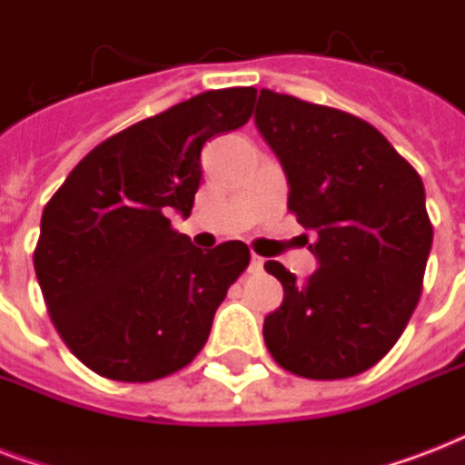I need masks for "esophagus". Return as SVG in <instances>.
Here are the masks:
<instances>
[{
	"label": "esophagus",
	"mask_w": 465,
	"mask_h": 465,
	"mask_svg": "<svg viewBox=\"0 0 465 465\" xmlns=\"http://www.w3.org/2000/svg\"><path fill=\"white\" fill-rule=\"evenodd\" d=\"M262 265H265V258H261L258 253H251V265H248V270L258 272V270H262Z\"/></svg>",
	"instance_id": "34e87169"
}]
</instances>
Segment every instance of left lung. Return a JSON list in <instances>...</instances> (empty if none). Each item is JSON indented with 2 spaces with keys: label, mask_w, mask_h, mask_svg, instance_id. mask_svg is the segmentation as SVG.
<instances>
[{
  "label": "left lung",
  "mask_w": 465,
  "mask_h": 465,
  "mask_svg": "<svg viewBox=\"0 0 465 465\" xmlns=\"http://www.w3.org/2000/svg\"><path fill=\"white\" fill-rule=\"evenodd\" d=\"M253 120L318 262L306 282L265 262L284 290L262 323L265 345L306 379L361 374L396 345L422 292L432 248L422 178L350 113L261 89Z\"/></svg>",
  "instance_id": "8db88e82"
}]
</instances>
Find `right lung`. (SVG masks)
<instances>
[{"instance_id": "add662e5", "label": "right lung", "mask_w": 465, "mask_h": 465, "mask_svg": "<svg viewBox=\"0 0 465 465\" xmlns=\"http://www.w3.org/2000/svg\"><path fill=\"white\" fill-rule=\"evenodd\" d=\"M255 89H219L147 118L84 156L45 204L33 255L54 328L96 374L154 381L210 338L226 290L246 270L243 241L212 251L171 229L200 188V152L246 125Z\"/></svg>"}]
</instances>
